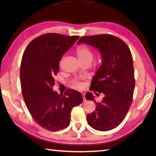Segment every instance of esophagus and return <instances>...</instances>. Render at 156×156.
Instances as JSON below:
<instances>
[{
	"mask_svg": "<svg viewBox=\"0 0 156 156\" xmlns=\"http://www.w3.org/2000/svg\"><path fill=\"white\" fill-rule=\"evenodd\" d=\"M82 98H83V102H86V98H85V95H84V94H82Z\"/></svg>",
	"mask_w": 156,
	"mask_h": 156,
	"instance_id": "esophagus-1",
	"label": "esophagus"
}]
</instances>
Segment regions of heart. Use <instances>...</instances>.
<instances>
[{"mask_svg": "<svg viewBox=\"0 0 156 156\" xmlns=\"http://www.w3.org/2000/svg\"><path fill=\"white\" fill-rule=\"evenodd\" d=\"M76 54L78 60L80 61V63H84L87 62H92V59H93V54H92V51L89 49L87 46L86 45H82L78 47L76 50ZM64 58L62 59L61 62L63 61ZM74 87L78 89H82L83 88L84 85L81 82H74L73 83Z\"/></svg>", "mask_w": 156, "mask_h": 156, "instance_id": "heart-1", "label": "heart"}]
</instances>
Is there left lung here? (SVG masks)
Here are the masks:
<instances>
[{
	"label": "left lung",
	"mask_w": 156,
	"mask_h": 156,
	"mask_svg": "<svg viewBox=\"0 0 156 156\" xmlns=\"http://www.w3.org/2000/svg\"><path fill=\"white\" fill-rule=\"evenodd\" d=\"M98 49L102 64L92 78L90 90L102 93L101 102H96L91 92L86 98L94 101L96 110L87 115L89 125L107 131L123 121L131 107L135 84L133 58L127 45L116 36L107 34L84 36L78 41Z\"/></svg>",
	"instance_id": "left-lung-1"
}]
</instances>
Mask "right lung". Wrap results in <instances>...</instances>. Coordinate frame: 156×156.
I'll return each instance as SVG.
<instances>
[{
    "label": "right lung",
    "instance_id": "right-lung-1",
    "mask_svg": "<svg viewBox=\"0 0 156 156\" xmlns=\"http://www.w3.org/2000/svg\"><path fill=\"white\" fill-rule=\"evenodd\" d=\"M78 38L58 34L41 35L30 42L23 55L20 78L23 98L35 121L48 131L67 127L72 108L83 101L81 93L73 89L60 94L52 89L63 55Z\"/></svg>",
    "mask_w": 156,
    "mask_h": 156
}]
</instances>
